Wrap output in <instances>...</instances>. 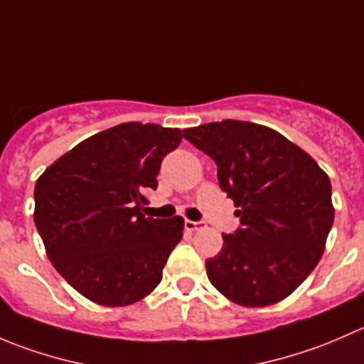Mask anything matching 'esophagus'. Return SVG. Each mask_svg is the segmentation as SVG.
<instances>
[{"instance_id": "34e87169", "label": "esophagus", "mask_w": 364, "mask_h": 364, "mask_svg": "<svg viewBox=\"0 0 364 364\" xmlns=\"http://www.w3.org/2000/svg\"><path fill=\"white\" fill-rule=\"evenodd\" d=\"M185 227H186V230H190V232H196V230L204 229L205 223L204 222H193V220H186Z\"/></svg>"}]
</instances>
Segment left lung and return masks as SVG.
<instances>
[{
    "instance_id": "8db88e82",
    "label": "left lung",
    "mask_w": 364,
    "mask_h": 364,
    "mask_svg": "<svg viewBox=\"0 0 364 364\" xmlns=\"http://www.w3.org/2000/svg\"><path fill=\"white\" fill-rule=\"evenodd\" d=\"M215 160L240 227L205 260L216 291L241 306H269L296 291L324 253L335 220L331 181L278 132L225 119L183 130Z\"/></svg>"
}]
</instances>
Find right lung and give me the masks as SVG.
<instances>
[{
	"mask_svg": "<svg viewBox=\"0 0 364 364\" xmlns=\"http://www.w3.org/2000/svg\"><path fill=\"white\" fill-rule=\"evenodd\" d=\"M179 142V128L121 123L77 144L36 179L35 225L47 257L93 303L127 306L160 284L185 220L149 218L141 203Z\"/></svg>",
	"mask_w": 364,
	"mask_h": 364,
	"instance_id": "1",
	"label": "right lung"
}]
</instances>
